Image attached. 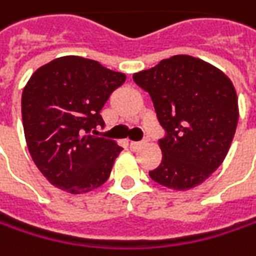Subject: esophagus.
<instances>
[{
    "instance_id": "obj_1",
    "label": "esophagus",
    "mask_w": 256,
    "mask_h": 256,
    "mask_svg": "<svg viewBox=\"0 0 256 256\" xmlns=\"http://www.w3.org/2000/svg\"><path fill=\"white\" fill-rule=\"evenodd\" d=\"M144 142H146V141H140V142H136V141H131V142H130V147L132 148V150H138V148L141 147Z\"/></svg>"
}]
</instances>
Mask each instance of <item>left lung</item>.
I'll return each mask as SVG.
<instances>
[{
    "instance_id": "obj_1",
    "label": "left lung",
    "mask_w": 256,
    "mask_h": 256,
    "mask_svg": "<svg viewBox=\"0 0 256 256\" xmlns=\"http://www.w3.org/2000/svg\"><path fill=\"white\" fill-rule=\"evenodd\" d=\"M151 98L166 136L150 177L172 190L203 183L224 162L236 131V90L224 72L178 54L132 76Z\"/></svg>"
}]
</instances>
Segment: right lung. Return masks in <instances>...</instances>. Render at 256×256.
<instances>
[{
  "label": "right lung",
  "mask_w": 256,
  "mask_h": 256,
  "mask_svg": "<svg viewBox=\"0 0 256 256\" xmlns=\"http://www.w3.org/2000/svg\"><path fill=\"white\" fill-rule=\"evenodd\" d=\"M126 76L79 56L52 60L34 72L21 96L22 126L32 161L46 178L72 194L109 178L122 148L95 136L109 95Z\"/></svg>",
  "instance_id": "right-lung-1"
}]
</instances>
